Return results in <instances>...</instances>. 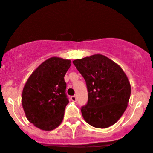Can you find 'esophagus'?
Returning a JSON list of instances; mask_svg holds the SVG:
<instances>
[{
    "label": "esophagus",
    "instance_id": "obj_1",
    "mask_svg": "<svg viewBox=\"0 0 153 153\" xmlns=\"http://www.w3.org/2000/svg\"><path fill=\"white\" fill-rule=\"evenodd\" d=\"M71 100L72 101V102H76L77 101V98H76V96H71Z\"/></svg>",
    "mask_w": 153,
    "mask_h": 153
}]
</instances>
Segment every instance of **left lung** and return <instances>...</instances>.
<instances>
[{
  "mask_svg": "<svg viewBox=\"0 0 153 153\" xmlns=\"http://www.w3.org/2000/svg\"><path fill=\"white\" fill-rule=\"evenodd\" d=\"M72 63L85 80L88 91L87 105L81 109L84 120L98 128L116 123L125 112L131 95V85L122 68L102 54Z\"/></svg>",
  "mask_w": 153,
  "mask_h": 153,
  "instance_id": "8db88e82",
  "label": "left lung"
}]
</instances>
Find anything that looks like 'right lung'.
<instances>
[{
    "instance_id": "right-lung-1",
    "label": "right lung",
    "mask_w": 153,
    "mask_h": 153,
    "mask_svg": "<svg viewBox=\"0 0 153 153\" xmlns=\"http://www.w3.org/2000/svg\"><path fill=\"white\" fill-rule=\"evenodd\" d=\"M70 66V60L51 57L27 81L22 91V107L27 119L37 128L51 131L63 121L69 103L64 76Z\"/></svg>"
}]
</instances>
